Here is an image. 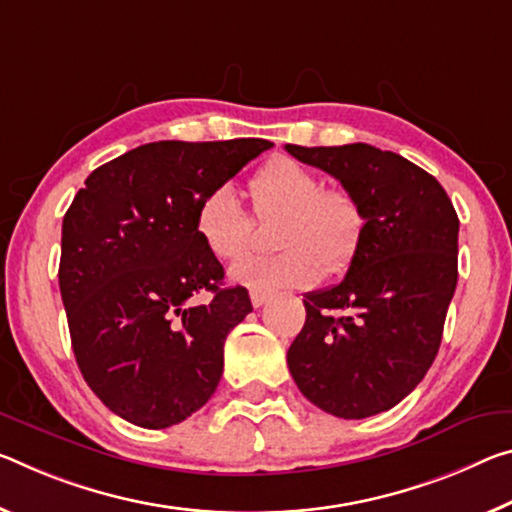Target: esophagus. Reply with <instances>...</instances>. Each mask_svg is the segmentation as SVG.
Returning a JSON list of instances; mask_svg holds the SVG:
<instances>
[{"mask_svg": "<svg viewBox=\"0 0 512 512\" xmlns=\"http://www.w3.org/2000/svg\"><path fill=\"white\" fill-rule=\"evenodd\" d=\"M266 300H269V294H266V291H257V289L250 291V303H253V307H262Z\"/></svg>", "mask_w": 512, "mask_h": 512, "instance_id": "1", "label": "esophagus"}]
</instances>
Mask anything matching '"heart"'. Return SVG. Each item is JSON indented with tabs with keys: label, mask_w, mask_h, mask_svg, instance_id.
<instances>
[{
	"label": "heart",
	"mask_w": 512,
	"mask_h": 512,
	"mask_svg": "<svg viewBox=\"0 0 512 512\" xmlns=\"http://www.w3.org/2000/svg\"><path fill=\"white\" fill-rule=\"evenodd\" d=\"M255 216L282 214L275 230L278 255L246 257L232 266V280L257 291L307 287L337 275L358 255L364 212L344 189H323V180L296 159L278 157L250 177ZM193 230L205 250L221 262L239 259L253 241V218L230 184L212 186L200 198Z\"/></svg>",
	"instance_id": "1"
}]
</instances>
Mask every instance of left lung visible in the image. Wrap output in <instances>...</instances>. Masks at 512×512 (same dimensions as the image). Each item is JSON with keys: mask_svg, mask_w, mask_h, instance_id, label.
<instances>
[{"mask_svg": "<svg viewBox=\"0 0 512 512\" xmlns=\"http://www.w3.org/2000/svg\"><path fill=\"white\" fill-rule=\"evenodd\" d=\"M285 150L342 182L367 221L344 280L305 294L289 371L330 415H378L421 383L440 348L458 282V214L442 184L396 152L367 143Z\"/></svg>", "mask_w": 512, "mask_h": 512, "instance_id": "8db88e82", "label": "left lung"}]
</instances>
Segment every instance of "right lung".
I'll return each instance as SVG.
<instances>
[{
  "mask_svg": "<svg viewBox=\"0 0 512 512\" xmlns=\"http://www.w3.org/2000/svg\"><path fill=\"white\" fill-rule=\"evenodd\" d=\"M271 145L145 143L95 168L63 216L59 287L72 351L97 399L129 424H180L216 392L225 337L253 305L246 287H223L193 218L212 186ZM202 290L213 298L196 306Z\"/></svg>",
  "mask_w": 512,
  "mask_h": 512,
  "instance_id": "1",
  "label": "right lung"
}]
</instances>
